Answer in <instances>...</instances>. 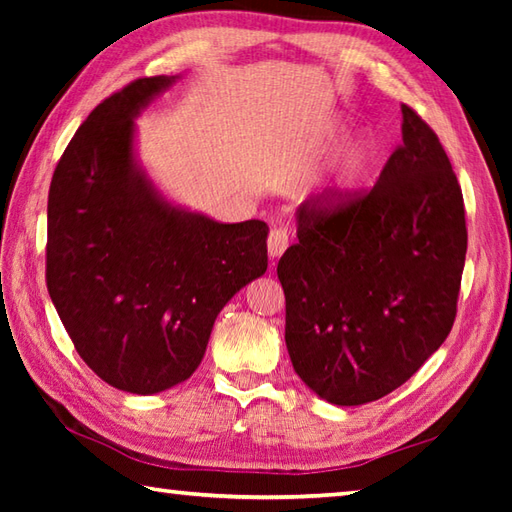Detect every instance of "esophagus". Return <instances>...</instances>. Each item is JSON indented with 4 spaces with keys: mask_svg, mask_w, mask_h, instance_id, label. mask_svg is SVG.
<instances>
[{
    "mask_svg": "<svg viewBox=\"0 0 512 512\" xmlns=\"http://www.w3.org/2000/svg\"><path fill=\"white\" fill-rule=\"evenodd\" d=\"M286 248H288V228L286 226L270 228V233H268V255L277 259Z\"/></svg>",
    "mask_w": 512,
    "mask_h": 512,
    "instance_id": "1",
    "label": "esophagus"
}]
</instances>
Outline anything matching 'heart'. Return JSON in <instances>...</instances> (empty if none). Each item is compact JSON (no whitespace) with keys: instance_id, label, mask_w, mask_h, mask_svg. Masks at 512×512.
Segmentation results:
<instances>
[{"instance_id":"b5f03b06","label":"heart","mask_w":512,"mask_h":512,"mask_svg":"<svg viewBox=\"0 0 512 512\" xmlns=\"http://www.w3.org/2000/svg\"><path fill=\"white\" fill-rule=\"evenodd\" d=\"M369 160H372V149H369L367 143H356L345 151L339 171H336V187H339V191L347 193L356 189V184L365 176Z\"/></svg>"}]
</instances>
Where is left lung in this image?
<instances>
[{
  "label": "left lung",
  "mask_w": 512,
  "mask_h": 512,
  "mask_svg": "<svg viewBox=\"0 0 512 512\" xmlns=\"http://www.w3.org/2000/svg\"><path fill=\"white\" fill-rule=\"evenodd\" d=\"M277 264L292 367L332 405H365L447 339L466 257L460 182L436 132L402 105V145L369 191L325 189L297 211Z\"/></svg>",
  "instance_id": "8db88e82"
}]
</instances>
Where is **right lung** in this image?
Returning <instances> with one entry per match:
<instances>
[{"instance_id": "obj_1", "label": "right lung", "mask_w": 512, "mask_h": 512, "mask_svg": "<svg viewBox=\"0 0 512 512\" xmlns=\"http://www.w3.org/2000/svg\"><path fill=\"white\" fill-rule=\"evenodd\" d=\"M169 76L107 96L76 129L48 193L46 284L76 352L107 385L187 380L215 317L268 266L262 220L220 224L167 204L134 165V116Z\"/></svg>"}]
</instances>
